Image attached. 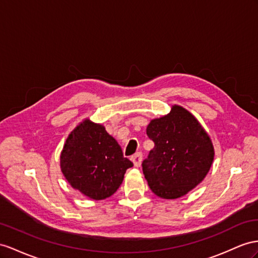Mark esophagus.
Segmentation results:
<instances>
[{
	"label": "esophagus",
	"instance_id": "obj_1",
	"mask_svg": "<svg viewBox=\"0 0 258 258\" xmlns=\"http://www.w3.org/2000/svg\"><path fill=\"white\" fill-rule=\"evenodd\" d=\"M142 160H143L142 153H137L133 157H132V161H133L135 167H140L142 164Z\"/></svg>",
	"mask_w": 258,
	"mask_h": 258
}]
</instances>
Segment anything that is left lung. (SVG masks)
I'll use <instances>...</instances> for the list:
<instances>
[{"label": "left lung", "instance_id": "8db88e82", "mask_svg": "<svg viewBox=\"0 0 258 258\" xmlns=\"http://www.w3.org/2000/svg\"><path fill=\"white\" fill-rule=\"evenodd\" d=\"M146 132L155 147L144 160L143 171L155 195L175 200L206 177L215 148L207 132L189 111L174 104L168 114L151 120Z\"/></svg>", "mask_w": 258, "mask_h": 258}]
</instances>
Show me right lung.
I'll use <instances>...</instances> for the list:
<instances>
[{
    "mask_svg": "<svg viewBox=\"0 0 258 258\" xmlns=\"http://www.w3.org/2000/svg\"><path fill=\"white\" fill-rule=\"evenodd\" d=\"M61 171L70 185L94 201L113 195L133 162L100 123L85 118L69 134L60 156Z\"/></svg>",
    "mask_w": 258,
    "mask_h": 258,
    "instance_id": "obj_1",
    "label": "right lung"
}]
</instances>
